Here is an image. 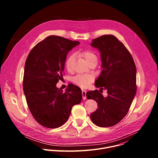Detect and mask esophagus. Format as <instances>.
<instances>
[{"mask_svg": "<svg viewBox=\"0 0 158 158\" xmlns=\"http://www.w3.org/2000/svg\"><path fill=\"white\" fill-rule=\"evenodd\" d=\"M82 98L84 100L86 99V91L85 90H82Z\"/></svg>", "mask_w": 158, "mask_h": 158, "instance_id": "34e87169", "label": "esophagus"}]
</instances>
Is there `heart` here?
I'll list each match as a JSON object with an SVG mask.
<instances>
[{"instance_id":"heart-1","label":"heart","mask_w":158,"mask_h":158,"mask_svg":"<svg viewBox=\"0 0 158 158\" xmlns=\"http://www.w3.org/2000/svg\"><path fill=\"white\" fill-rule=\"evenodd\" d=\"M79 55L82 56L87 64L91 63V62L98 61L97 55L91 50H85L79 52ZM76 60V56L74 54H72L67 56L65 62V67L67 71L72 72L74 69V65ZM94 79V76L92 74H78L73 78V82L76 85L82 87L86 88L90 85Z\"/></svg>"}]
</instances>
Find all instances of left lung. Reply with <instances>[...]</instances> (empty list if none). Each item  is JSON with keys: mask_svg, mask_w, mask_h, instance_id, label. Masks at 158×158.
I'll use <instances>...</instances> for the list:
<instances>
[{"mask_svg": "<svg viewBox=\"0 0 158 158\" xmlns=\"http://www.w3.org/2000/svg\"><path fill=\"white\" fill-rule=\"evenodd\" d=\"M91 46L100 51L102 61V70L95 85L106 89L108 95L104 98L98 90L86 93L87 98L95 100L99 107L90 117L96 126L111 127L125 117L136 95V65L130 52L114 35L93 39Z\"/></svg>", "mask_w": 158, "mask_h": 158, "instance_id": "8db88e82", "label": "left lung"}]
</instances>
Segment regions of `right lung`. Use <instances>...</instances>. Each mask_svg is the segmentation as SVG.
Instances as JSON below:
<instances>
[{"instance_id": "right-lung-1", "label": "right lung", "mask_w": 158, "mask_h": 158, "mask_svg": "<svg viewBox=\"0 0 158 158\" xmlns=\"http://www.w3.org/2000/svg\"><path fill=\"white\" fill-rule=\"evenodd\" d=\"M79 44L50 35L29 52L24 67L23 90L28 107L36 121L48 128H57L68 119L72 107L81 102V90L69 85L65 91L56 87L62 77L67 54Z\"/></svg>"}]
</instances>
